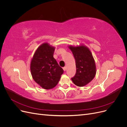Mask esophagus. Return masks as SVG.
I'll list each match as a JSON object with an SVG mask.
<instances>
[{
	"label": "esophagus",
	"instance_id": "obj_1",
	"mask_svg": "<svg viewBox=\"0 0 127 127\" xmlns=\"http://www.w3.org/2000/svg\"><path fill=\"white\" fill-rule=\"evenodd\" d=\"M63 69H64V70L65 71L66 70V69H67V68L66 67H63Z\"/></svg>",
	"mask_w": 127,
	"mask_h": 127
}]
</instances>
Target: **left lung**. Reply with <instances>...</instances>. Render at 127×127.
<instances>
[{"mask_svg":"<svg viewBox=\"0 0 127 127\" xmlns=\"http://www.w3.org/2000/svg\"><path fill=\"white\" fill-rule=\"evenodd\" d=\"M76 61V72L72 81L76 86L83 87L93 79L96 75V66L93 57L84 45L69 46Z\"/></svg>","mask_w":127,"mask_h":127,"instance_id":"obj_1","label":"left lung"}]
</instances>
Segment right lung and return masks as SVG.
<instances>
[{
    "mask_svg": "<svg viewBox=\"0 0 127 127\" xmlns=\"http://www.w3.org/2000/svg\"><path fill=\"white\" fill-rule=\"evenodd\" d=\"M55 48L48 43L41 44L37 49L31 63V72L33 79L45 90L55 87L64 73L53 58Z\"/></svg>",
    "mask_w": 127,
    "mask_h": 127,
    "instance_id": "obj_1",
    "label": "right lung"
}]
</instances>
